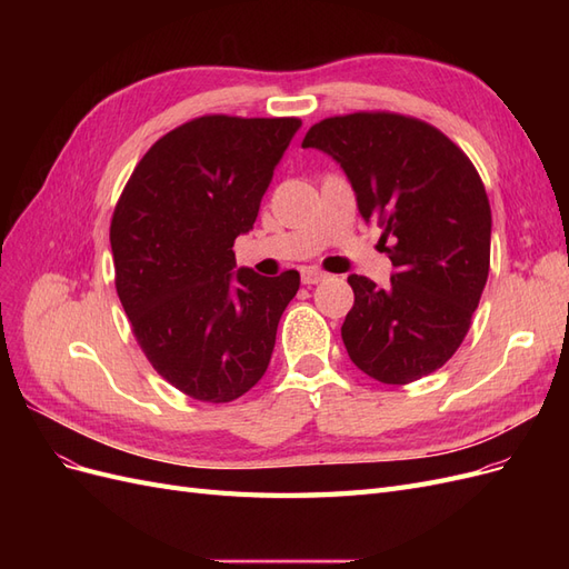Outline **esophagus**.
<instances>
[{"instance_id":"34e87169","label":"esophagus","mask_w":569,"mask_h":569,"mask_svg":"<svg viewBox=\"0 0 569 569\" xmlns=\"http://www.w3.org/2000/svg\"><path fill=\"white\" fill-rule=\"evenodd\" d=\"M327 278V274L322 270H316V268H303L301 270V282L303 284H318Z\"/></svg>"}]
</instances>
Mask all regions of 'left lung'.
Here are the masks:
<instances>
[{
  "label": "left lung",
  "mask_w": 569,
  "mask_h": 569,
  "mask_svg": "<svg viewBox=\"0 0 569 569\" xmlns=\"http://www.w3.org/2000/svg\"><path fill=\"white\" fill-rule=\"evenodd\" d=\"M301 147L343 168L360 216L389 244L385 289L349 278L356 299L341 325L349 358L382 385L439 370L468 335L489 274L491 206L468 153L435 126L393 111L325 118Z\"/></svg>",
  "instance_id": "8db88e82"
}]
</instances>
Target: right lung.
<instances>
[{"mask_svg": "<svg viewBox=\"0 0 569 569\" xmlns=\"http://www.w3.org/2000/svg\"><path fill=\"white\" fill-rule=\"evenodd\" d=\"M299 118H192L153 142L111 218L118 299L151 368L203 403H230L268 370L299 272L234 268Z\"/></svg>", "mask_w": 569, "mask_h": 569, "instance_id": "1", "label": "right lung"}]
</instances>
